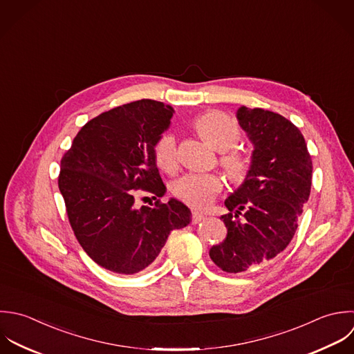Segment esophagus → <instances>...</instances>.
I'll use <instances>...</instances> for the list:
<instances>
[{
    "label": "esophagus",
    "instance_id": "34e87169",
    "mask_svg": "<svg viewBox=\"0 0 354 354\" xmlns=\"http://www.w3.org/2000/svg\"><path fill=\"white\" fill-rule=\"evenodd\" d=\"M204 219H205V216H204L203 214H200V212H196V211H194V212L192 214V223H193V225H197V223H200V222L204 221Z\"/></svg>",
    "mask_w": 354,
    "mask_h": 354
}]
</instances>
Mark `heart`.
Returning a JSON list of instances; mask_svg holds the SVG:
<instances>
[{
	"mask_svg": "<svg viewBox=\"0 0 354 354\" xmlns=\"http://www.w3.org/2000/svg\"><path fill=\"white\" fill-rule=\"evenodd\" d=\"M194 127L200 136L218 151H227L240 142V129L227 115L212 111L201 115ZM156 164L165 172L178 168L176 140L172 135H164L154 147ZM221 164L233 182H243L250 172V160L239 153L229 151L221 157ZM222 179L216 174H187L174 185L175 196L194 209H207L222 190Z\"/></svg>",
	"mask_w": 354,
	"mask_h": 354,
	"instance_id": "1",
	"label": "heart"
}]
</instances>
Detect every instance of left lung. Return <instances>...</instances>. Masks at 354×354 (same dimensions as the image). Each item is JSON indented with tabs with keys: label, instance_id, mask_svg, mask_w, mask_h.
I'll list each match as a JSON object with an SVG mask.
<instances>
[{
	"label": "left lung",
	"instance_id": "left-lung-1",
	"mask_svg": "<svg viewBox=\"0 0 354 354\" xmlns=\"http://www.w3.org/2000/svg\"><path fill=\"white\" fill-rule=\"evenodd\" d=\"M237 120L254 151L247 178L225 201L229 214L221 219L227 236L209 250L226 273L247 272L287 248L309 200L313 171L305 138L290 120L245 106L237 110Z\"/></svg>",
	"mask_w": 354,
	"mask_h": 354
}]
</instances>
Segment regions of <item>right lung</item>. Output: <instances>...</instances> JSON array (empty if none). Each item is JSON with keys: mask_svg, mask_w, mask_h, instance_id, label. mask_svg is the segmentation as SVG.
<instances>
[{"mask_svg": "<svg viewBox=\"0 0 354 354\" xmlns=\"http://www.w3.org/2000/svg\"><path fill=\"white\" fill-rule=\"evenodd\" d=\"M172 114L151 99L118 106L88 121L62 157L57 185L71 229L88 257L110 272L146 269L169 233L192 222L190 209L175 198L135 207L139 189L156 197L167 192L154 147Z\"/></svg>", "mask_w": 354, "mask_h": 354, "instance_id": "1", "label": "right lung"}]
</instances>
